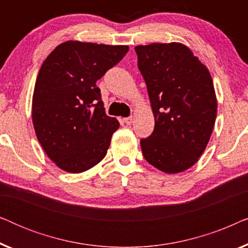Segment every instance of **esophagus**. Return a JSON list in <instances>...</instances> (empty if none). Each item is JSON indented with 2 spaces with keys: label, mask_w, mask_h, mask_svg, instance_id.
<instances>
[{
  "label": "esophagus",
  "mask_w": 248,
  "mask_h": 248,
  "mask_svg": "<svg viewBox=\"0 0 248 248\" xmlns=\"http://www.w3.org/2000/svg\"><path fill=\"white\" fill-rule=\"evenodd\" d=\"M133 120H134V118H133V117H132V116H130V117H125L123 121H124V123H125V124L130 125V124H132V123H133Z\"/></svg>",
  "instance_id": "34e87169"
}]
</instances>
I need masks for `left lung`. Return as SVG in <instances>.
I'll return each instance as SVG.
<instances>
[{
  "label": "left lung",
  "mask_w": 248,
  "mask_h": 248,
  "mask_svg": "<svg viewBox=\"0 0 248 248\" xmlns=\"http://www.w3.org/2000/svg\"><path fill=\"white\" fill-rule=\"evenodd\" d=\"M134 49L155 116L154 132L140 142L142 154L166 174L182 172L198 162L215 127L218 104L211 74L182 43Z\"/></svg>",
  "instance_id": "1"
}]
</instances>
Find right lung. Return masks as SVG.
<instances>
[{"instance_id": "1", "label": "right lung", "mask_w": 248, "mask_h": 248, "mask_svg": "<svg viewBox=\"0 0 248 248\" xmlns=\"http://www.w3.org/2000/svg\"><path fill=\"white\" fill-rule=\"evenodd\" d=\"M127 50L69 40L44 61L32 94V124L44 151L62 170L83 172L106 155L120 123L105 113L96 82Z\"/></svg>"}]
</instances>
